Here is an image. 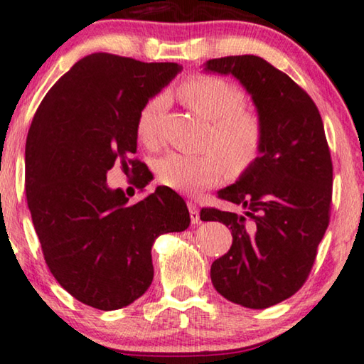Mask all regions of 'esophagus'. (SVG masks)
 I'll return each mask as SVG.
<instances>
[{"instance_id": "obj_1", "label": "esophagus", "mask_w": 364, "mask_h": 364, "mask_svg": "<svg viewBox=\"0 0 364 364\" xmlns=\"http://www.w3.org/2000/svg\"><path fill=\"white\" fill-rule=\"evenodd\" d=\"M187 205H188V212H191V220H192V223H193V225H198V223H200V215H198V207H197V203L188 202Z\"/></svg>"}]
</instances>
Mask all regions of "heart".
I'll list each match as a JSON object with an SVG mask.
<instances>
[{"label": "heart", "instance_id": "1", "mask_svg": "<svg viewBox=\"0 0 364 364\" xmlns=\"http://www.w3.org/2000/svg\"><path fill=\"white\" fill-rule=\"evenodd\" d=\"M178 98L188 109L210 121L205 154L169 152L156 162L162 186L195 193L217 183L225 173L246 171L261 154L264 128L256 113L246 109V95L233 82L215 75H193L178 87ZM167 98L156 95L147 100L136 118V136L147 149L161 143V123ZM218 152L215 153L214 151Z\"/></svg>", "mask_w": 364, "mask_h": 364}]
</instances>
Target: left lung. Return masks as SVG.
I'll return each instance as SVG.
<instances>
[{
    "instance_id": "1",
    "label": "left lung",
    "mask_w": 364,
    "mask_h": 364,
    "mask_svg": "<svg viewBox=\"0 0 364 364\" xmlns=\"http://www.w3.org/2000/svg\"><path fill=\"white\" fill-rule=\"evenodd\" d=\"M205 70L238 78L264 128L259 157L218 192L245 213L200 212V220L221 221L233 235L210 276L230 302L266 309L304 286L330 223L333 166L322 117L302 87L257 55L212 59Z\"/></svg>"
}]
</instances>
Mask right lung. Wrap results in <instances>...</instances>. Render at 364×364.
<instances>
[{
    "label": "right lung",
    "mask_w": 364,
    "mask_h": 364,
    "mask_svg": "<svg viewBox=\"0 0 364 364\" xmlns=\"http://www.w3.org/2000/svg\"><path fill=\"white\" fill-rule=\"evenodd\" d=\"M178 72L173 62L87 55L47 92L31 123L26 197L42 255L57 282L93 309L117 310L143 296L154 277V240L191 225L169 187L129 203L107 186L114 164L143 167L133 157L136 118Z\"/></svg>",
    "instance_id": "obj_1"
}]
</instances>
